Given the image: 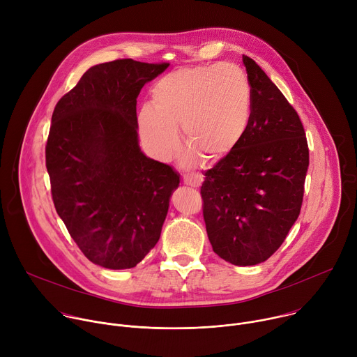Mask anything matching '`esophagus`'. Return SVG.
<instances>
[{"label":"esophagus","instance_id":"esophagus-1","mask_svg":"<svg viewBox=\"0 0 357 357\" xmlns=\"http://www.w3.org/2000/svg\"><path fill=\"white\" fill-rule=\"evenodd\" d=\"M183 183L192 188H199L202 183V178L199 175H183Z\"/></svg>","mask_w":357,"mask_h":357}]
</instances>
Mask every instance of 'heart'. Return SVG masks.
Masks as SVG:
<instances>
[{"instance_id":"b5f03b06","label":"heart","mask_w":357,"mask_h":357,"mask_svg":"<svg viewBox=\"0 0 357 357\" xmlns=\"http://www.w3.org/2000/svg\"><path fill=\"white\" fill-rule=\"evenodd\" d=\"M251 84L233 63L182 68L152 87V105L138 114V130L148 149L169 160L179 145L178 127L189 145L183 160L197 155L215 164L226 158L245 135L251 116Z\"/></svg>"}]
</instances>
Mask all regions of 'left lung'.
Returning <instances> with one entry per match:
<instances>
[{
	"mask_svg": "<svg viewBox=\"0 0 357 357\" xmlns=\"http://www.w3.org/2000/svg\"><path fill=\"white\" fill-rule=\"evenodd\" d=\"M251 84L244 138L205 172L200 193L213 251L234 266H256L280 248L296 222L310 165L302 123L264 70L243 55Z\"/></svg>",
	"mask_w": 357,
	"mask_h": 357,
	"instance_id": "obj_1",
	"label": "left lung"
}]
</instances>
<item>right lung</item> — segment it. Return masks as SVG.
Instances as JSON below:
<instances>
[{
  "mask_svg": "<svg viewBox=\"0 0 357 357\" xmlns=\"http://www.w3.org/2000/svg\"><path fill=\"white\" fill-rule=\"evenodd\" d=\"M169 63L119 59L91 66L52 114L46 169L52 199L84 256L135 267L160 240L179 175L138 144L137 97Z\"/></svg>",
  "mask_w": 357,
  "mask_h": 357,
  "instance_id": "right-lung-1",
  "label": "right lung"
}]
</instances>
